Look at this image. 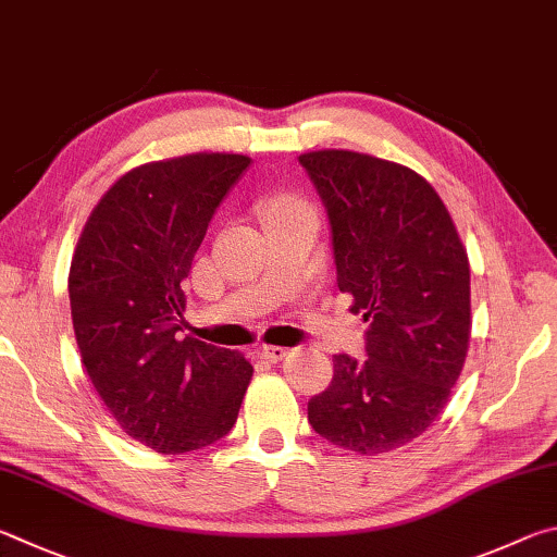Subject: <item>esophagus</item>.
Wrapping results in <instances>:
<instances>
[{"mask_svg": "<svg viewBox=\"0 0 557 557\" xmlns=\"http://www.w3.org/2000/svg\"><path fill=\"white\" fill-rule=\"evenodd\" d=\"M259 355H261V359H267V362H281V359L288 357V349L286 347H261Z\"/></svg>", "mask_w": 557, "mask_h": 557, "instance_id": "1", "label": "esophagus"}]
</instances>
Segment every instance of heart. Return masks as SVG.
<instances>
[{
    "mask_svg": "<svg viewBox=\"0 0 557 557\" xmlns=\"http://www.w3.org/2000/svg\"><path fill=\"white\" fill-rule=\"evenodd\" d=\"M263 218H278V214H294V212H310V205L298 198L294 193H276L261 202Z\"/></svg>",
    "mask_w": 557,
    "mask_h": 557,
    "instance_id": "b5f03b06",
    "label": "heart"
}]
</instances>
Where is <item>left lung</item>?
<instances>
[{
    "label": "left lung",
    "mask_w": 557,
    "mask_h": 557,
    "mask_svg": "<svg viewBox=\"0 0 557 557\" xmlns=\"http://www.w3.org/2000/svg\"><path fill=\"white\" fill-rule=\"evenodd\" d=\"M298 161L327 210L337 286L369 320L367 357H333L308 421L345 450H396L433 425L465 367L467 249L441 195L406 165L345 149Z\"/></svg>",
    "instance_id": "8db88e82"
}]
</instances>
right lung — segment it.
Masks as SVG:
<instances>
[{"label": "right lung", "instance_id": "obj_1", "mask_svg": "<svg viewBox=\"0 0 557 557\" xmlns=\"http://www.w3.org/2000/svg\"><path fill=\"white\" fill-rule=\"evenodd\" d=\"M249 156L188 153L136 165L87 218L67 294L95 392L122 431L163 455L218 443L237 421L253 367L183 337L193 257Z\"/></svg>", "mask_w": 557, "mask_h": 557}]
</instances>
